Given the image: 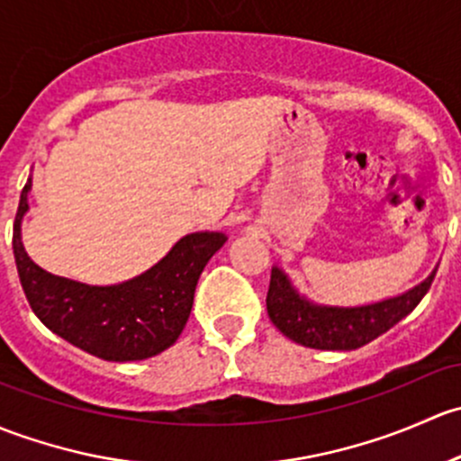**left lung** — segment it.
Listing matches in <instances>:
<instances>
[{
  "instance_id": "left-lung-1",
  "label": "left lung",
  "mask_w": 461,
  "mask_h": 461,
  "mask_svg": "<svg viewBox=\"0 0 461 461\" xmlns=\"http://www.w3.org/2000/svg\"><path fill=\"white\" fill-rule=\"evenodd\" d=\"M435 273L438 270H433V275H429L424 282L417 284L404 295L393 297V300L371 303V306L337 308L315 306L303 300L291 286L286 275L279 268H273L266 308H268L270 321L297 344L320 350H355L377 339L397 321L404 320L429 293Z\"/></svg>"
}]
</instances>
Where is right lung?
I'll use <instances>...</instances> for the list:
<instances>
[{
	"label": "right lung",
	"mask_w": 461,
	"mask_h": 461,
	"mask_svg": "<svg viewBox=\"0 0 461 461\" xmlns=\"http://www.w3.org/2000/svg\"><path fill=\"white\" fill-rule=\"evenodd\" d=\"M31 186L28 179L19 197L13 253L26 300L41 324L106 362H137L173 346L191 315L203 266L224 246V232H193L140 277L117 286H88L46 273L23 250L22 217Z\"/></svg>",
	"instance_id": "obj_1"
}]
</instances>
